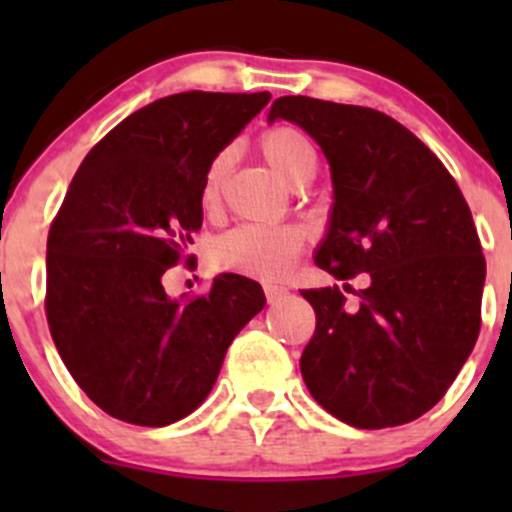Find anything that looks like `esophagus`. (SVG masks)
Masks as SVG:
<instances>
[{
  "mask_svg": "<svg viewBox=\"0 0 512 512\" xmlns=\"http://www.w3.org/2000/svg\"><path fill=\"white\" fill-rule=\"evenodd\" d=\"M285 294H287V289H285V287L265 285V297H267V302H270V304H277V302H280L282 297H285Z\"/></svg>",
  "mask_w": 512,
  "mask_h": 512,
  "instance_id": "obj_1",
  "label": "esophagus"
}]
</instances>
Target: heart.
<instances>
[{"label":"heart","mask_w":512,"mask_h":512,"mask_svg":"<svg viewBox=\"0 0 512 512\" xmlns=\"http://www.w3.org/2000/svg\"><path fill=\"white\" fill-rule=\"evenodd\" d=\"M260 148L272 168L294 188L309 183L317 175L319 158L314 151V143L299 128H272L260 138ZM227 170H230V153L223 151L205 170L203 190H200L205 208L218 205ZM299 250H302V237L292 227L240 225L220 237L218 247H215V260L223 270L235 272V275L277 282L292 270Z\"/></svg>","instance_id":"1"}]
</instances>
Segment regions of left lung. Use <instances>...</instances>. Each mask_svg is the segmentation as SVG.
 <instances>
[{"instance_id": "1", "label": "left lung", "mask_w": 512, "mask_h": 512, "mask_svg": "<svg viewBox=\"0 0 512 512\" xmlns=\"http://www.w3.org/2000/svg\"><path fill=\"white\" fill-rule=\"evenodd\" d=\"M275 118L302 126L332 168V220L314 262L337 280L366 272L354 304L337 285L302 289L317 314L304 384L349 426L414 421L476 347L485 257L471 208L431 148L386 113L282 96Z\"/></svg>"}]
</instances>
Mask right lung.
Listing matches in <instances>:
<instances>
[{
	"instance_id": "1",
	"label": "right lung",
	"mask_w": 512,
	"mask_h": 512,
	"mask_svg": "<svg viewBox=\"0 0 512 512\" xmlns=\"http://www.w3.org/2000/svg\"><path fill=\"white\" fill-rule=\"evenodd\" d=\"M267 101V91L158 98L76 170L49 227L44 307L61 361L108 416L158 428L193 414L265 307L262 287L232 272L180 299L163 275L193 257L205 170Z\"/></svg>"
}]
</instances>
